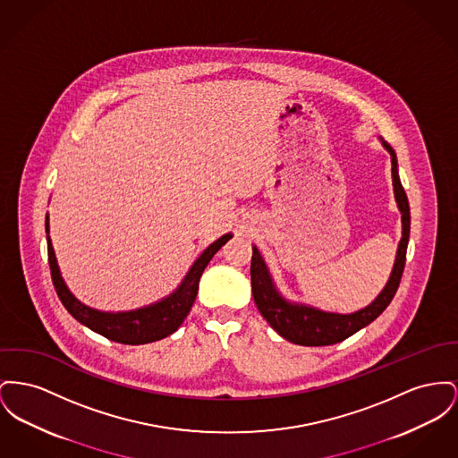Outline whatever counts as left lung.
<instances>
[{"label": "left lung", "instance_id": "left-lung-1", "mask_svg": "<svg viewBox=\"0 0 458 458\" xmlns=\"http://www.w3.org/2000/svg\"><path fill=\"white\" fill-rule=\"evenodd\" d=\"M382 147L391 156V174H393V190L398 209L402 213V241L398 243L396 259L391 269L389 280L386 282L384 289L378 296L365 308L354 313H334L323 311L320 308L289 301L287 297L278 291L268 265L265 263L259 249L252 245V261H250V284H252V296L259 313L265 320L271 325V328L299 346H330L348 339L360 328L374 322L377 317L389 306L393 297L398 291L402 275H403L404 258H406V245L410 237V206L404 193L400 174H398V159L393 147L378 138Z\"/></svg>", "mask_w": 458, "mask_h": 458}]
</instances>
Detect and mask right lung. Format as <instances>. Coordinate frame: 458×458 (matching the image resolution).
<instances>
[{"mask_svg": "<svg viewBox=\"0 0 458 458\" xmlns=\"http://www.w3.org/2000/svg\"><path fill=\"white\" fill-rule=\"evenodd\" d=\"M45 226H47L48 261L52 269V280H54L55 291L60 297L62 304L65 306V310L89 330L107 337L110 341H115L121 344H131V346L161 341L178 330V327L187 318L191 304L197 297L199 282L204 269L209 265L216 252L233 237V233H225L209 247H206L204 252L190 267L182 284L169 296L162 297L157 302H152L143 308H136L131 311L114 313V311H100V310L89 308L69 291L56 263L54 245L50 239L48 215H47Z\"/></svg>", "mask_w": 458, "mask_h": 458, "instance_id": "obj_1", "label": "right lung"}]
</instances>
